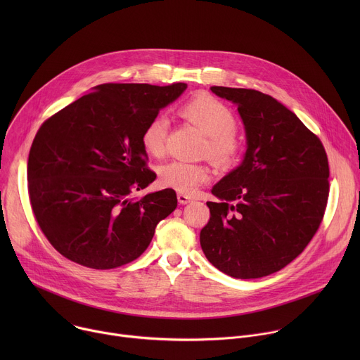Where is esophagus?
Returning <instances> with one entry per match:
<instances>
[{"label": "esophagus", "instance_id": "34e87169", "mask_svg": "<svg viewBox=\"0 0 360 360\" xmlns=\"http://www.w3.org/2000/svg\"><path fill=\"white\" fill-rule=\"evenodd\" d=\"M191 200H192L191 195H186V193H178V202H179L181 205H186V203H189Z\"/></svg>", "mask_w": 360, "mask_h": 360}]
</instances>
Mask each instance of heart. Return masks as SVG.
Wrapping results in <instances>:
<instances>
[{
  "instance_id": "obj_1",
  "label": "heart",
  "mask_w": 360,
  "mask_h": 360,
  "mask_svg": "<svg viewBox=\"0 0 360 360\" xmlns=\"http://www.w3.org/2000/svg\"><path fill=\"white\" fill-rule=\"evenodd\" d=\"M181 115L196 125L205 135L202 155L219 167H231L240 155L242 142L236 134L238 121L232 110L222 101L200 95L195 96L181 108ZM169 122L165 117H153L142 131V146L149 155L161 158L165 153ZM212 172L205 164L172 161L160 168L162 186L191 195L203 184H208Z\"/></svg>"
}]
</instances>
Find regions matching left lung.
Listing matches in <instances>:
<instances>
[{"instance_id":"left-lung-1","label":"left lung","mask_w":360,"mask_h":360,"mask_svg":"<svg viewBox=\"0 0 360 360\" xmlns=\"http://www.w3.org/2000/svg\"><path fill=\"white\" fill-rule=\"evenodd\" d=\"M238 105L246 129L243 162L214 188L199 240L208 261L238 279L290 264L318 232L329 196L326 150L311 129L268 94L211 86Z\"/></svg>"}]
</instances>
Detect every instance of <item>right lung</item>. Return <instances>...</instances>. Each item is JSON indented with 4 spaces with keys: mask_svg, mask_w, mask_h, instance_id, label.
Listing matches in <instances>:
<instances>
[{
    "mask_svg": "<svg viewBox=\"0 0 360 360\" xmlns=\"http://www.w3.org/2000/svg\"><path fill=\"white\" fill-rule=\"evenodd\" d=\"M186 84H101L39 127L28 157L35 221L67 259L91 268L127 265L175 211L174 189L132 196L157 178L146 165L145 125Z\"/></svg>",
    "mask_w": 360,
    "mask_h": 360,
    "instance_id": "add662e5",
    "label": "right lung"
}]
</instances>
